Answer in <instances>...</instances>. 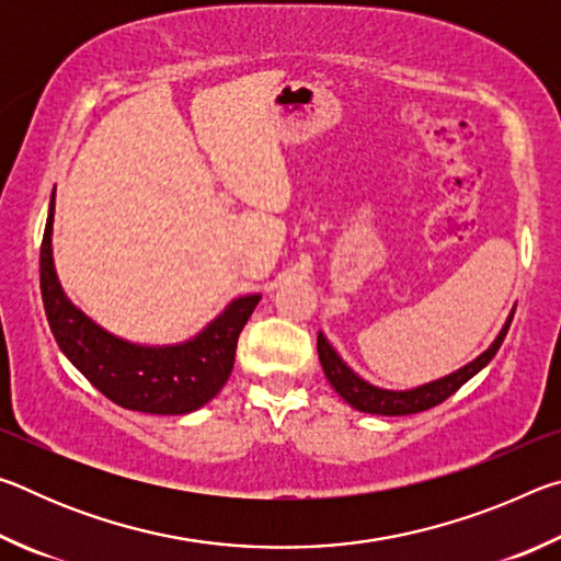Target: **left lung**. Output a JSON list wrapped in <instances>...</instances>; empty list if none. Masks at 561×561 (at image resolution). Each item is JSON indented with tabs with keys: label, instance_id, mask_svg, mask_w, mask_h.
Wrapping results in <instances>:
<instances>
[{
	"label": "left lung",
	"instance_id": "1",
	"mask_svg": "<svg viewBox=\"0 0 561 561\" xmlns=\"http://www.w3.org/2000/svg\"><path fill=\"white\" fill-rule=\"evenodd\" d=\"M512 317H515V309L510 311V317L505 321V327L500 329V334L495 341L482 351L478 358H472L470 364L460 366L458 371H453L443 378H435V381H428L423 386L415 388H405V391H391V388H381L374 386L360 378L354 368L346 366V360L336 354V348L329 344V339L321 334L317 336V348H319V360L321 368L329 378V383L334 391L344 398V401L356 408L360 413H374V415H411V413H421L428 411V408L443 403L445 398H450L462 383H468L474 374H480L492 358H495L497 348L502 346V341L507 336V329L512 324Z\"/></svg>",
	"mask_w": 561,
	"mask_h": 561
}]
</instances>
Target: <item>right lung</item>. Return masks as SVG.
<instances>
[{
	"mask_svg": "<svg viewBox=\"0 0 561 561\" xmlns=\"http://www.w3.org/2000/svg\"><path fill=\"white\" fill-rule=\"evenodd\" d=\"M54 205L56 187L42 240L39 277L46 319L64 356L103 396L128 411L185 415L210 403L232 374L237 339L262 294L232 299L203 331L180 344L146 346L121 339L66 297L54 267Z\"/></svg>",
	"mask_w": 561,
	"mask_h": 561,
	"instance_id": "obj_1",
	"label": "right lung"
}]
</instances>
